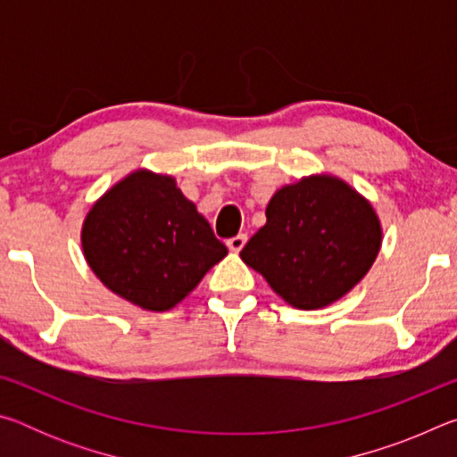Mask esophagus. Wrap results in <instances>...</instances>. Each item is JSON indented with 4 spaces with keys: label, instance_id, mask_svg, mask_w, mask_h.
<instances>
[{
    "label": "esophagus",
    "instance_id": "esophagus-1",
    "mask_svg": "<svg viewBox=\"0 0 457 457\" xmlns=\"http://www.w3.org/2000/svg\"><path fill=\"white\" fill-rule=\"evenodd\" d=\"M245 242H247V236H245V234H237V236L228 239V247H229L231 252L237 253V252L242 250V247L245 245Z\"/></svg>",
    "mask_w": 457,
    "mask_h": 457
}]
</instances>
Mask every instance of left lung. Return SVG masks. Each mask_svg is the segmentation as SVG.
<instances>
[{"label": "left lung", "instance_id": "8db88e82", "mask_svg": "<svg viewBox=\"0 0 457 457\" xmlns=\"http://www.w3.org/2000/svg\"><path fill=\"white\" fill-rule=\"evenodd\" d=\"M373 205L332 175H311L278 189L266 226L239 256L294 308L316 311L354 288L381 247Z\"/></svg>", "mask_w": 457, "mask_h": 457}]
</instances>
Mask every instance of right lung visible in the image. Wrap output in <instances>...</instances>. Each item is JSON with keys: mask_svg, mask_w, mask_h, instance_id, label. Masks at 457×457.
Here are the masks:
<instances>
[{"mask_svg": "<svg viewBox=\"0 0 457 457\" xmlns=\"http://www.w3.org/2000/svg\"><path fill=\"white\" fill-rule=\"evenodd\" d=\"M82 250L108 290L154 312L179 304L228 256L173 177L146 169L125 177L92 205Z\"/></svg>", "mask_w": 457, "mask_h": 457, "instance_id": "1", "label": "right lung"}]
</instances>
